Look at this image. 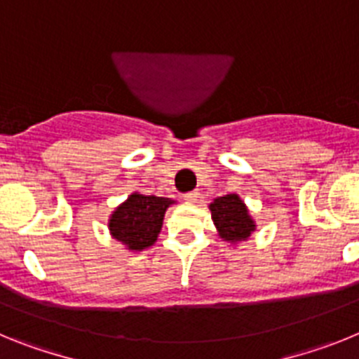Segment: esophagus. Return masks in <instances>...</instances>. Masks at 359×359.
I'll list each match as a JSON object with an SVG mask.
<instances>
[{
    "label": "esophagus",
    "mask_w": 359,
    "mask_h": 359,
    "mask_svg": "<svg viewBox=\"0 0 359 359\" xmlns=\"http://www.w3.org/2000/svg\"><path fill=\"white\" fill-rule=\"evenodd\" d=\"M183 199H185L187 203H192V205H194V203H198V199H199V192L198 190H192V192H189V194L183 196Z\"/></svg>",
    "instance_id": "1"
}]
</instances>
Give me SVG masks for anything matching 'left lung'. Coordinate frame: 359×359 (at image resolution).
Returning <instances> with one entry per match:
<instances>
[{
	"instance_id": "8db88e82",
	"label": "left lung",
	"mask_w": 359,
	"mask_h": 359,
	"mask_svg": "<svg viewBox=\"0 0 359 359\" xmlns=\"http://www.w3.org/2000/svg\"><path fill=\"white\" fill-rule=\"evenodd\" d=\"M212 212V221L217 228L219 237L226 243L237 246L239 243L248 241L255 231V219L250 215L246 203L239 194H226L215 198L208 205Z\"/></svg>"
}]
</instances>
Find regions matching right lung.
<instances>
[{"instance_id":"1","label":"right lung","mask_w":359,"mask_h":359,"mask_svg":"<svg viewBox=\"0 0 359 359\" xmlns=\"http://www.w3.org/2000/svg\"><path fill=\"white\" fill-rule=\"evenodd\" d=\"M174 199L133 192L109 215V233L129 252H144L156 243L163 226L165 212Z\"/></svg>"}]
</instances>
